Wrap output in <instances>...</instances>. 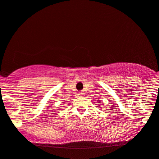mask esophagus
Here are the masks:
<instances>
[{
  "mask_svg": "<svg viewBox=\"0 0 159 159\" xmlns=\"http://www.w3.org/2000/svg\"><path fill=\"white\" fill-rule=\"evenodd\" d=\"M77 95H78V97H84V93H82V92H79V93H77Z\"/></svg>",
  "mask_w": 159,
  "mask_h": 159,
  "instance_id": "34e87169",
  "label": "esophagus"
}]
</instances>
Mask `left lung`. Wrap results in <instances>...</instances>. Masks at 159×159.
Returning <instances> with one entry per match:
<instances>
[{"label":"left lung","mask_w":159,"mask_h":159,"mask_svg":"<svg viewBox=\"0 0 159 159\" xmlns=\"http://www.w3.org/2000/svg\"><path fill=\"white\" fill-rule=\"evenodd\" d=\"M98 103H99V102H98Z\"/></svg>","instance_id":"obj_1"}]
</instances>
